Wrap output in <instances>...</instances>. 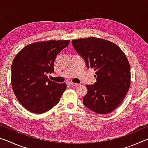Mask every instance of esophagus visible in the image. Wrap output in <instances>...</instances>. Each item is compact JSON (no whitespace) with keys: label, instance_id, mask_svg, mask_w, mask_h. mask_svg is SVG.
<instances>
[{"label":"esophagus","instance_id":"34e87169","mask_svg":"<svg viewBox=\"0 0 148 148\" xmlns=\"http://www.w3.org/2000/svg\"><path fill=\"white\" fill-rule=\"evenodd\" d=\"M69 84L71 85V86H77L79 85V84H77V83H74V82H69Z\"/></svg>","mask_w":148,"mask_h":148}]
</instances>
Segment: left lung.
<instances>
[{
  "mask_svg": "<svg viewBox=\"0 0 148 148\" xmlns=\"http://www.w3.org/2000/svg\"><path fill=\"white\" fill-rule=\"evenodd\" d=\"M72 44L87 68L96 71L97 82L86 86L84 104L99 114L114 111L124 100L131 85L130 64L125 54L116 44L95 37L72 40Z\"/></svg>",
  "mask_w": 148,
  "mask_h": 148,
  "instance_id": "obj_1",
  "label": "left lung"
}]
</instances>
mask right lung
Segmentation results:
<instances>
[{"mask_svg":"<svg viewBox=\"0 0 148 148\" xmlns=\"http://www.w3.org/2000/svg\"><path fill=\"white\" fill-rule=\"evenodd\" d=\"M70 40L34 42L24 47L12 64V87L18 101L34 114H43L59 102L66 84L49 79L56 57Z\"/></svg>","mask_w":148,"mask_h":148,"instance_id":"add662e5","label":"right lung"}]
</instances>
